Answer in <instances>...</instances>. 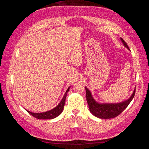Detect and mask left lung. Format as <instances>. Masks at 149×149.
Segmentation results:
<instances>
[{
	"label": "left lung",
	"mask_w": 149,
	"mask_h": 149,
	"mask_svg": "<svg viewBox=\"0 0 149 149\" xmlns=\"http://www.w3.org/2000/svg\"><path fill=\"white\" fill-rule=\"evenodd\" d=\"M120 40L124 47L129 49L127 44L124 40L122 38H120ZM85 89L86 97L90 112L94 116L101 119H111L119 115L128 106L136 93V89H134L132 94L128 100L119 103H100L94 100L91 93L86 87Z\"/></svg>",
	"instance_id": "1"
}]
</instances>
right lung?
Returning a JSON list of instances; mask_svg holds the SVG:
<instances>
[{"mask_svg":"<svg viewBox=\"0 0 149 149\" xmlns=\"http://www.w3.org/2000/svg\"><path fill=\"white\" fill-rule=\"evenodd\" d=\"M70 87L71 86H70L66 90V91L63 96V97L60 102L58 104V105L56 106L55 108H53V109L49 110L48 111H47V112H40V113H35V112H30L27 110H26V111H27L30 115L35 117V118H37L39 119H52L56 118V117L59 116L63 112V111L66 95H67L68 92V91H69Z\"/></svg>","mask_w":149,"mask_h":149,"instance_id":"obj_1","label":"right lung"}]
</instances>
